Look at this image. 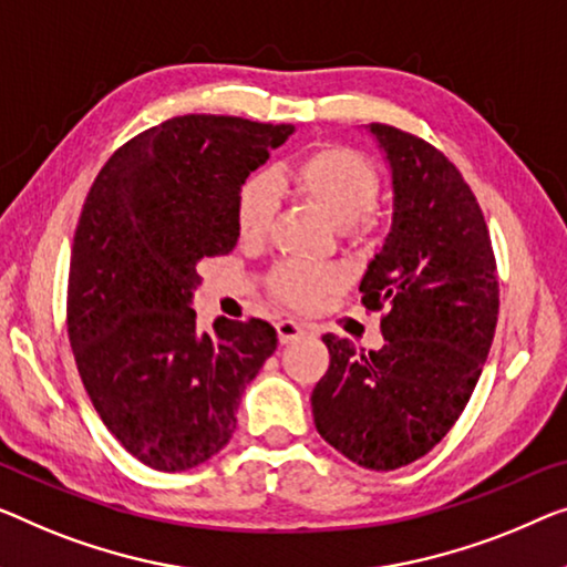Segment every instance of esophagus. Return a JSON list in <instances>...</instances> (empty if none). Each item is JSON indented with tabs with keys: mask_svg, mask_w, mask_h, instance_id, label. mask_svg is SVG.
Wrapping results in <instances>:
<instances>
[{
	"mask_svg": "<svg viewBox=\"0 0 567 567\" xmlns=\"http://www.w3.org/2000/svg\"><path fill=\"white\" fill-rule=\"evenodd\" d=\"M306 333H308V328L295 323V320H280V323H277V336H280L282 346L298 341V338H302Z\"/></svg>",
	"mask_w": 567,
	"mask_h": 567,
	"instance_id": "obj_1",
	"label": "esophagus"
}]
</instances>
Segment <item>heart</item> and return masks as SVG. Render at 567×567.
<instances>
[{"instance_id":"heart-1","label":"heart","mask_w":567,"mask_h":567,"mask_svg":"<svg viewBox=\"0 0 567 567\" xmlns=\"http://www.w3.org/2000/svg\"><path fill=\"white\" fill-rule=\"evenodd\" d=\"M287 183L300 198L316 206L336 229L351 239L371 231V206L379 193V175L364 155L349 147H318L292 165ZM280 206L272 177L255 175L239 188L234 206L236 231L244 241L261 239ZM338 285L331 269L287 265L272 277V290L292 308H312Z\"/></svg>"}]
</instances>
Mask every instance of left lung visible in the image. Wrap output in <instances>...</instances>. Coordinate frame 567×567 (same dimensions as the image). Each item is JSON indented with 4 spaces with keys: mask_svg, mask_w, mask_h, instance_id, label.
Segmentation results:
<instances>
[{
    "mask_svg": "<svg viewBox=\"0 0 567 567\" xmlns=\"http://www.w3.org/2000/svg\"><path fill=\"white\" fill-rule=\"evenodd\" d=\"M392 173V229L361 277V306L386 308L384 346L359 353L323 336L331 364L312 390L326 443L371 471H394L443 441L492 349L499 280L476 196L425 140L367 124Z\"/></svg>",
    "mask_w": 567,
    "mask_h": 567,
    "instance_id": "left-lung-1",
    "label": "left lung"
}]
</instances>
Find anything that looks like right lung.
Wrapping results in <instances>:
<instances>
[{"label":"right lung","instance_id":"add662e5","mask_svg":"<svg viewBox=\"0 0 567 567\" xmlns=\"http://www.w3.org/2000/svg\"><path fill=\"white\" fill-rule=\"evenodd\" d=\"M292 132L175 116L116 150L83 203L68 338L99 417L150 468L188 471L221 451L244 390L277 349L259 318H218L200 333L190 302L200 261L239 241V188Z\"/></svg>","mask_w":567,"mask_h":567}]
</instances>
